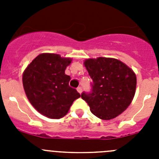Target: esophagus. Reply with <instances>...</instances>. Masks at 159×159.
I'll list each match as a JSON object with an SVG mask.
<instances>
[{"label":"esophagus","mask_w":159,"mask_h":159,"mask_svg":"<svg viewBox=\"0 0 159 159\" xmlns=\"http://www.w3.org/2000/svg\"><path fill=\"white\" fill-rule=\"evenodd\" d=\"M77 92H78L80 94H81L83 92V88H81V87H78V88H77Z\"/></svg>","instance_id":"obj_1"}]
</instances>
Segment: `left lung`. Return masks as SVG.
<instances>
[{"instance_id": "8db88e82", "label": "left lung", "mask_w": 159, "mask_h": 159, "mask_svg": "<svg viewBox=\"0 0 159 159\" xmlns=\"http://www.w3.org/2000/svg\"><path fill=\"white\" fill-rule=\"evenodd\" d=\"M84 65L92 79V92H83L96 117L109 120L123 113L130 104L136 89V75L124 63L116 59H88Z\"/></svg>"}]
</instances>
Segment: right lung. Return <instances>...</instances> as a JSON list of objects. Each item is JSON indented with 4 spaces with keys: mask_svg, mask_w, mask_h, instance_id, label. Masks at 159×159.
I'll return each instance as SVG.
<instances>
[{
    "mask_svg": "<svg viewBox=\"0 0 159 159\" xmlns=\"http://www.w3.org/2000/svg\"><path fill=\"white\" fill-rule=\"evenodd\" d=\"M71 59L58 54L39 55L23 73L24 89L31 104L38 112L50 119H60L80 95L69 86L71 77L65 69Z\"/></svg>",
    "mask_w": 159,
    "mask_h": 159,
    "instance_id": "right-lung-1",
    "label": "right lung"
}]
</instances>
